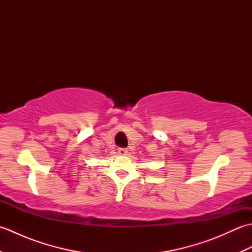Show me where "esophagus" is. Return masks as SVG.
<instances>
[{
  "instance_id": "1",
  "label": "esophagus",
  "mask_w": 252,
  "mask_h": 252,
  "mask_svg": "<svg viewBox=\"0 0 252 252\" xmlns=\"http://www.w3.org/2000/svg\"><path fill=\"white\" fill-rule=\"evenodd\" d=\"M118 155H119V156H126V155H127V149H126V148H119V149H118Z\"/></svg>"
}]
</instances>
